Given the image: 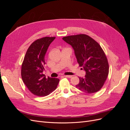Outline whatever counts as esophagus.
Here are the masks:
<instances>
[{"label":"esophagus","instance_id":"esophagus-1","mask_svg":"<svg viewBox=\"0 0 130 130\" xmlns=\"http://www.w3.org/2000/svg\"><path fill=\"white\" fill-rule=\"evenodd\" d=\"M64 77H68V78H71L72 77V75H64Z\"/></svg>","mask_w":130,"mask_h":130}]
</instances>
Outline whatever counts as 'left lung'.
Here are the masks:
<instances>
[{"label":"left lung","instance_id":"1","mask_svg":"<svg viewBox=\"0 0 130 130\" xmlns=\"http://www.w3.org/2000/svg\"><path fill=\"white\" fill-rule=\"evenodd\" d=\"M71 45L80 67L86 72L84 78L79 77L76 87L86 93L99 91L107 79L109 65L106 55L99 43L85 34L62 38Z\"/></svg>","mask_w":130,"mask_h":130}]
</instances>
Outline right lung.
Segmentation results:
<instances>
[{"label":"right lung","instance_id":"add662e5","mask_svg":"<svg viewBox=\"0 0 130 130\" xmlns=\"http://www.w3.org/2000/svg\"><path fill=\"white\" fill-rule=\"evenodd\" d=\"M55 37H45L34 41L27 49L21 69L23 81L35 95L44 96L56 89L60 80L43 74L47 50Z\"/></svg>","mask_w":130,"mask_h":130}]
</instances>
